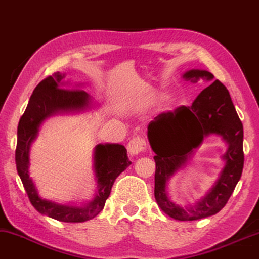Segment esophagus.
I'll use <instances>...</instances> for the list:
<instances>
[{
    "label": "esophagus",
    "mask_w": 259,
    "mask_h": 259,
    "mask_svg": "<svg viewBox=\"0 0 259 259\" xmlns=\"http://www.w3.org/2000/svg\"><path fill=\"white\" fill-rule=\"evenodd\" d=\"M146 149H148V143H146L144 138L141 136L134 137L133 140H130V142L128 143V152L131 156L144 152L146 151Z\"/></svg>",
    "instance_id": "34e87169"
}]
</instances>
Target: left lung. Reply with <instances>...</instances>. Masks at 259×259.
Instances as JSON below:
<instances>
[{
	"label": "left lung",
	"instance_id": "1",
	"mask_svg": "<svg viewBox=\"0 0 259 259\" xmlns=\"http://www.w3.org/2000/svg\"><path fill=\"white\" fill-rule=\"evenodd\" d=\"M184 78L213 80L214 75L208 71L192 69ZM209 133L221 134L229 143L225 168L210 194L185 211L169 201L164 191L166 181ZM148 137L156 153L154 198L163 211L179 221H194L219 213L226 206L242 176L244 152L242 122L225 84L215 80L196 96L192 106H180L158 115L149 123Z\"/></svg>",
	"mask_w": 259,
	"mask_h": 259
}]
</instances>
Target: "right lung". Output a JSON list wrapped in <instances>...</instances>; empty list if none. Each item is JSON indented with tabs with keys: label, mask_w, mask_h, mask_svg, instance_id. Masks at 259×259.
Wrapping results in <instances>:
<instances>
[{
	"label": "right lung",
	"mask_w": 259,
	"mask_h": 259,
	"mask_svg": "<svg viewBox=\"0 0 259 259\" xmlns=\"http://www.w3.org/2000/svg\"><path fill=\"white\" fill-rule=\"evenodd\" d=\"M64 75L55 72L41 80L31 95L28 107L19 119L15 161L19 178L24 186L30 202L39 213L61 222H84L95 218L105 207L111 187L117 177L129 166L126 149L119 144L98 145L95 149V173L98 178V193L86 207L61 206L43 200L29 177V148L36 137L38 126L45 117L56 110L80 109L88 102V94L83 90L61 88Z\"/></svg>",
	"instance_id": "right-lung-1"
}]
</instances>
